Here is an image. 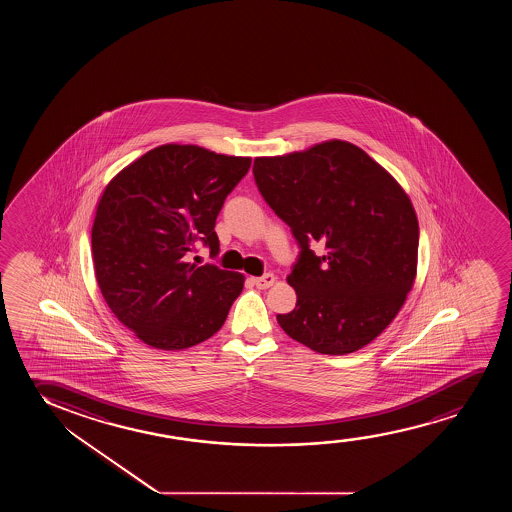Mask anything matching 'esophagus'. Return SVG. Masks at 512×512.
Listing matches in <instances>:
<instances>
[{
  "label": "esophagus",
  "instance_id": "1",
  "mask_svg": "<svg viewBox=\"0 0 512 512\" xmlns=\"http://www.w3.org/2000/svg\"><path fill=\"white\" fill-rule=\"evenodd\" d=\"M274 281H276V276H274V274L267 273L264 274V276H260V278H253V285L260 288V290H264V288L273 287Z\"/></svg>",
  "mask_w": 512,
  "mask_h": 512
}]
</instances>
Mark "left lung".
<instances>
[{
	"mask_svg": "<svg viewBox=\"0 0 512 512\" xmlns=\"http://www.w3.org/2000/svg\"><path fill=\"white\" fill-rule=\"evenodd\" d=\"M253 176L301 248L287 276L297 304L276 316L281 329L322 355L364 348L393 322L413 288L420 227L411 199L348 141L257 157ZM313 242L322 254L310 250Z\"/></svg>",
	"mask_w": 512,
	"mask_h": 512,
	"instance_id": "1",
	"label": "left lung"
}]
</instances>
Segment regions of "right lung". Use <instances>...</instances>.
Listing matches in <instances>:
<instances>
[{"label":"right lung","instance_id":"1","mask_svg":"<svg viewBox=\"0 0 512 512\" xmlns=\"http://www.w3.org/2000/svg\"><path fill=\"white\" fill-rule=\"evenodd\" d=\"M250 157L168 143L106 185L92 225V260L108 308L157 350L203 343L224 325L245 276L189 262L197 241L220 250L215 222Z\"/></svg>","mask_w":512,"mask_h":512}]
</instances>
